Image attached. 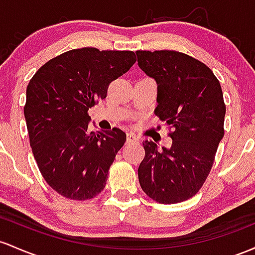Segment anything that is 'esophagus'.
I'll return each instance as SVG.
<instances>
[{
    "mask_svg": "<svg viewBox=\"0 0 255 255\" xmlns=\"http://www.w3.org/2000/svg\"><path fill=\"white\" fill-rule=\"evenodd\" d=\"M127 141L128 142H139L140 139H139L138 135H135L134 133H127Z\"/></svg>",
    "mask_w": 255,
    "mask_h": 255,
    "instance_id": "1",
    "label": "esophagus"
}]
</instances>
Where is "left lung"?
I'll use <instances>...</instances> for the list:
<instances>
[{"label": "left lung", "mask_w": 255, "mask_h": 255, "mask_svg": "<svg viewBox=\"0 0 255 255\" xmlns=\"http://www.w3.org/2000/svg\"><path fill=\"white\" fill-rule=\"evenodd\" d=\"M138 65L157 83L156 116L169 126L170 147L142 141V191L170 205L198 192L224 136L225 103L219 81L200 60L177 50H136Z\"/></svg>", "instance_id": "8db88e82"}]
</instances>
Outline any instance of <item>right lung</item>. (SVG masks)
I'll return each mask as SVG.
<instances>
[{
    "label": "right lung",
    "mask_w": 255,
    "mask_h": 255,
    "mask_svg": "<svg viewBox=\"0 0 255 255\" xmlns=\"http://www.w3.org/2000/svg\"><path fill=\"white\" fill-rule=\"evenodd\" d=\"M135 61L132 50L86 47L47 61L30 80L24 115L33 157L47 184L64 197L91 200L104 190L126 133L89 132L88 110Z\"/></svg>",
    "instance_id": "add662e5"
}]
</instances>
